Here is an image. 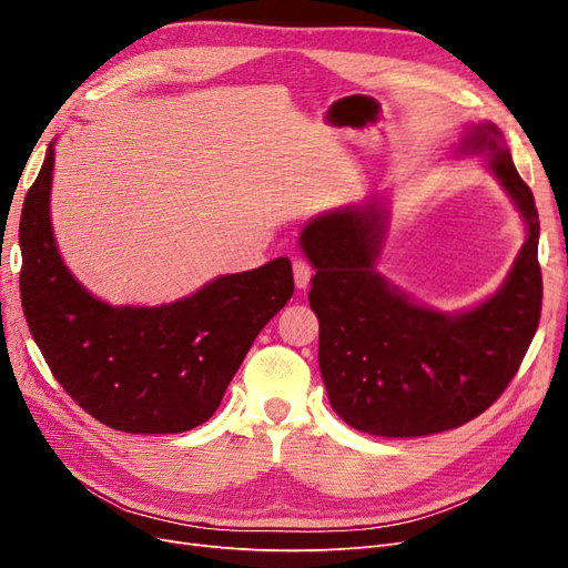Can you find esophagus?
<instances>
[{
	"label": "esophagus",
	"mask_w": 568,
	"mask_h": 568,
	"mask_svg": "<svg viewBox=\"0 0 568 568\" xmlns=\"http://www.w3.org/2000/svg\"><path fill=\"white\" fill-rule=\"evenodd\" d=\"M311 277H313V267L307 261H303V257H294V282L298 288H307V284H311Z\"/></svg>",
	"instance_id": "obj_1"
}]
</instances>
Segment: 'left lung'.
<instances>
[{
  "mask_svg": "<svg viewBox=\"0 0 568 568\" xmlns=\"http://www.w3.org/2000/svg\"><path fill=\"white\" fill-rule=\"evenodd\" d=\"M455 153L486 159L528 232L503 286L471 311H432L376 272L386 232V205L376 196L320 215L301 232L315 267L307 301L320 320V372L334 412L357 432L415 438L471 422L500 398L536 336V201L493 123L471 125Z\"/></svg>",
  "mask_w": 568,
  "mask_h": 568,
  "instance_id": "left-lung-1",
  "label": "left lung"
}]
</instances>
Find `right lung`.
<instances>
[{"label":"right lung","instance_id":"add662e5","mask_svg":"<svg viewBox=\"0 0 568 568\" xmlns=\"http://www.w3.org/2000/svg\"><path fill=\"white\" fill-rule=\"evenodd\" d=\"M54 144L21 213V303L63 390L125 434H182L213 417L263 326L294 294L288 257L225 274L182 301L113 307L61 261L49 220Z\"/></svg>","mask_w":568,"mask_h":568}]
</instances>
